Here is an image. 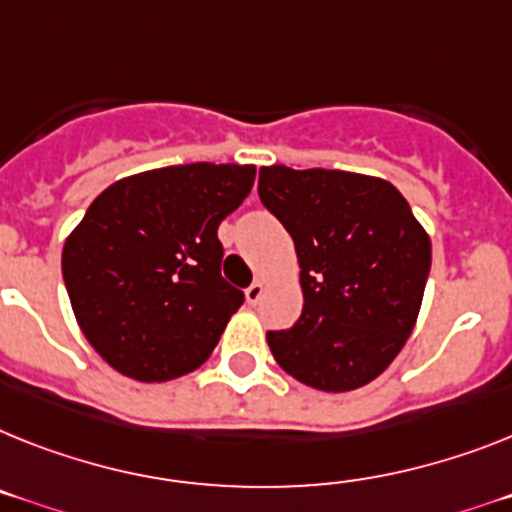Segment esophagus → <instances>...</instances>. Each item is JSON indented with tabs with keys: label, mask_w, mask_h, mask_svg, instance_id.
<instances>
[{
	"label": "esophagus",
	"mask_w": 512,
	"mask_h": 512,
	"mask_svg": "<svg viewBox=\"0 0 512 512\" xmlns=\"http://www.w3.org/2000/svg\"><path fill=\"white\" fill-rule=\"evenodd\" d=\"M244 294H247V302L249 304H257V302H260V299H263V294H265V283L263 281H255V283H252V286H249L247 291H244Z\"/></svg>",
	"instance_id": "esophagus-1"
}]
</instances>
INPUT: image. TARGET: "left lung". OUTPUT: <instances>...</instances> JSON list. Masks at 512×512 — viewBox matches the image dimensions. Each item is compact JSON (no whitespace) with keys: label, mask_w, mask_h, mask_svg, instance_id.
<instances>
[{"label":"left lung","mask_w":512,"mask_h":512,"mask_svg":"<svg viewBox=\"0 0 512 512\" xmlns=\"http://www.w3.org/2000/svg\"><path fill=\"white\" fill-rule=\"evenodd\" d=\"M257 192L299 257L304 309L268 346L291 377L343 393L385 372L414 330L432 244L393 184L351 171L260 169Z\"/></svg>","instance_id":"left-lung-1"}]
</instances>
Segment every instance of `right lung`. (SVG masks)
Segmentation results:
<instances>
[{"label": "right lung", "instance_id": "add662e5", "mask_svg": "<svg viewBox=\"0 0 512 512\" xmlns=\"http://www.w3.org/2000/svg\"><path fill=\"white\" fill-rule=\"evenodd\" d=\"M255 166L182 163L119 179L64 242L62 276L90 346L140 382L197 369L244 294L221 276L218 226Z\"/></svg>", "mask_w": 512, "mask_h": 512}]
</instances>
